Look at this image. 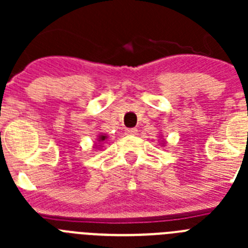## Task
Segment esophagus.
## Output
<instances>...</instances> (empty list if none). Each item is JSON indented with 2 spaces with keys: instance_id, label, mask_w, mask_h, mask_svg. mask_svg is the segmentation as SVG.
<instances>
[{
  "instance_id": "1",
  "label": "esophagus",
  "mask_w": 248,
  "mask_h": 248,
  "mask_svg": "<svg viewBox=\"0 0 248 248\" xmlns=\"http://www.w3.org/2000/svg\"><path fill=\"white\" fill-rule=\"evenodd\" d=\"M138 133V129L137 128H129L125 129V134L126 135H135Z\"/></svg>"
}]
</instances>
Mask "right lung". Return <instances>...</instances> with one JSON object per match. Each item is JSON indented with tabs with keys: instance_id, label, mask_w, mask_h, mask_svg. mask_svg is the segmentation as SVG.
<instances>
[{
	"instance_id": "obj_1",
	"label": "right lung",
	"mask_w": 248,
	"mask_h": 248,
	"mask_svg": "<svg viewBox=\"0 0 248 248\" xmlns=\"http://www.w3.org/2000/svg\"><path fill=\"white\" fill-rule=\"evenodd\" d=\"M99 139H100V140H104V139H105V137H104V135H102V137H100Z\"/></svg>"
}]
</instances>
